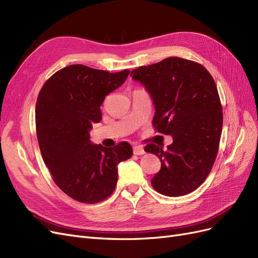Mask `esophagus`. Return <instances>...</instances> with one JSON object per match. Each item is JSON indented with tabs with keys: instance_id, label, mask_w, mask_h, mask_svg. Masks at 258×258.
Wrapping results in <instances>:
<instances>
[{
	"instance_id": "esophagus-1",
	"label": "esophagus",
	"mask_w": 258,
	"mask_h": 258,
	"mask_svg": "<svg viewBox=\"0 0 258 258\" xmlns=\"http://www.w3.org/2000/svg\"><path fill=\"white\" fill-rule=\"evenodd\" d=\"M134 154L135 155H143V154H145L144 147L142 145H136V146H134Z\"/></svg>"
}]
</instances>
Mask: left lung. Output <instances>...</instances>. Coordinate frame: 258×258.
Here are the masks:
<instances>
[{"mask_svg":"<svg viewBox=\"0 0 258 258\" xmlns=\"http://www.w3.org/2000/svg\"><path fill=\"white\" fill-rule=\"evenodd\" d=\"M130 76L151 93L156 132L173 139L166 151L153 143L145 146L161 162L152 178L154 189L168 197L194 191L206 181L220 147L223 111L212 75L198 62L170 57Z\"/></svg>","mask_w":258,"mask_h":258,"instance_id":"obj_1","label":"left lung"}]
</instances>
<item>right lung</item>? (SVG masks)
<instances>
[{
	"mask_svg": "<svg viewBox=\"0 0 258 258\" xmlns=\"http://www.w3.org/2000/svg\"><path fill=\"white\" fill-rule=\"evenodd\" d=\"M129 73L72 64L51 75L38 93L35 124L43 160L59 188L83 204L110 197L118 177L117 165L132 156L128 142L106 148L89 140L92 124L102 119L100 105L105 96Z\"/></svg>",
	"mask_w": 258,
	"mask_h": 258,
	"instance_id": "1",
	"label": "right lung"
}]
</instances>
